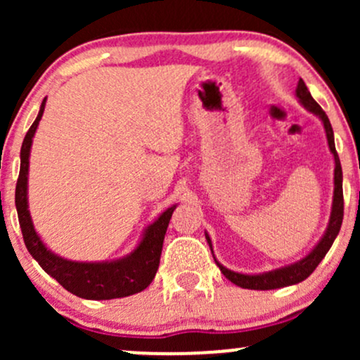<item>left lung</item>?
Listing matches in <instances>:
<instances>
[{"instance_id": "1", "label": "left lung", "mask_w": 360, "mask_h": 360, "mask_svg": "<svg viewBox=\"0 0 360 360\" xmlns=\"http://www.w3.org/2000/svg\"><path fill=\"white\" fill-rule=\"evenodd\" d=\"M296 96L300 98V103L304 106L308 111L315 113L318 118L323 122L325 131H326V140H328V147L332 150L333 159H335V172H333V184H335V189H333V203H332V213H330V221L328 226H326V232L321 240L318 242V245L313 249L304 259L298 260V262L291 264V266L281 267V269H274L269 272H264V274H240V272H233L226 267H223L217 259V266L220 267L221 274L225 276L226 279L232 281L233 284L240 286L243 289H260V291H266V289H278L284 286H291V284H298L301 281H304L311 274L313 271L316 269L318 264L321 262V259L325 257L326 252L330 250L333 240L340 232L342 220H344V191H342V166L340 159H338V154L335 150V142H333V130L332 125H330V120L326 117V113L321 110V106L313 100V96L309 94V91L304 84L303 79L298 81V88H296ZM206 240L210 243V249H212V240H210L208 233H206ZM213 252V249H212Z\"/></svg>"}]
</instances>
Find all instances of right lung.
I'll return each mask as SVG.
<instances>
[{"label": "right lung", "instance_id": "add662e5", "mask_svg": "<svg viewBox=\"0 0 360 360\" xmlns=\"http://www.w3.org/2000/svg\"><path fill=\"white\" fill-rule=\"evenodd\" d=\"M45 100L47 98H44L35 122L28 128L22 143V152H20V176L16 181L15 205L25 245L49 276H52L62 288L79 298L113 300L143 291L155 278V272L159 269L164 235H166L169 220L176 206L167 208L150 226H147L142 242L130 255L113 260V262H74V260L62 259L52 254L37 235L27 201L28 157H30L35 130L44 115Z\"/></svg>", "mask_w": 360, "mask_h": 360}]
</instances>
